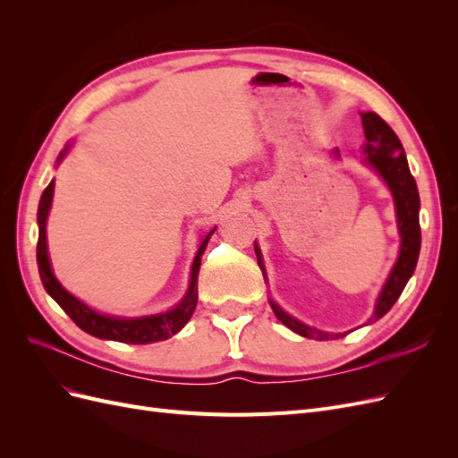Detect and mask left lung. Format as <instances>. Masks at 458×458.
<instances>
[{"label":"left lung","mask_w":458,"mask_h":458,"mask_svg":"<svg viewBox=\"0 0 458 458\" xmlns=\"http://www.w3.org/2000/svg\"><path fill=\"white\" fill-rule=\"evenodd\" d=\"M361 122H363V131H365V145H363L365 164L384 179V183L392 192L394 204H395L397 233L401 237L399 256L394 263L390 275H387L377 303H374V313L365 323V325H370L374 321H378L380 317H384L392 310V306L397 301L401 293H403L405 284L412 276L414 267H417L419 252H420V221H419L420 197H419L417 182H414V177L411 175V170H409V162L405 157L403 145H401L395 131L387 126L377 113H361ZM332 157L335 158L340 157L338 148L332 150ZM254 250L258 256V266L263 271V279L267 281L259 246L256 242H254ZM269 303L276 318H279V321L290 330H294L300 336L315 338V340H330V338L336 340L345 336V332H338V335H335V332L318 330L298 321L296 317L288 315L279 303L271 298H269Z\"/></svg>","instance_id":"left-lung-1"}]
</instances>
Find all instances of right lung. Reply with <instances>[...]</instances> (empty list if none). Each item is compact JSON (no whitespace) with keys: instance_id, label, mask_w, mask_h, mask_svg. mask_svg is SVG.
Listing matches in <instances>:
<instances>
[{"instance_id":"add662e5","label":"right lung","mask_w":458,"mask_h":458,"mask_svg":"<svg viewBox=\"0 0 458 458\" xmlns=\"http://www.w3.org/2000/svg\"><path fill=\"white\" fill-rule=\"evenodd\" d=\"M68 150H71V145H66L61 150L57 164L63 162ZM53 189H55V182H51L46 187L44 195H41V199H39V206H38L39 233H38L36 258H38L39 279H41V283H44V288L47 290V294L59 303V306L64 310V313L71 317L81 330L88 332V335H91L95 338L114 340V342H123V344H152V342L168 340L170 336L177 335V332L189 323L191 315L195 313L197 301H199V284L197 283H199V271H200V258H202L206 246H208V241H210L216 227L200 241L195 261H192V267H191L189 288L177 306H174L172 310L164 311V313L145 315V317L106 315V313H99L97 310L89 308L88 303L72 296L57 281V276H55V273H53L49 252H47V237H46L47 216H49L51 202H53Z\"/></svg>"}]
</instances>
